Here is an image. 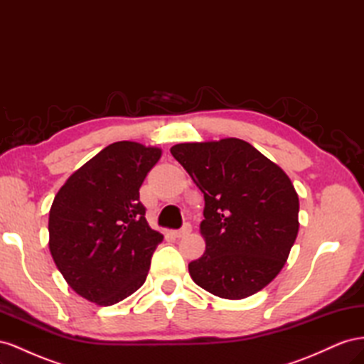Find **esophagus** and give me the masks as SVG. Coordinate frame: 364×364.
<instances>
[{
  "label": "esophagus",
  "instance_id": "1",
  "mask_svg": "<svg viewBox=\"0 0 364 364\" xmlns=\"http://www.w3.org/2000/svg\"><path fill=\"white\" fill-rule=\"evenodd\" d=\"M190 232H191V225L186 223V225H183V228H182L181 230H174L173 235H174L176 238H183L185 235H188Z\"/></svg>",
  "mask_w": 364,
  "mask_h": 364
}]
</instances>
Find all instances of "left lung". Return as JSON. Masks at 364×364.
I'll return each instance as SVG.
<instances>
[{
    "label": "left lung",
    "instance_id": "8db88e82",
    "mask_svg": "<svg viewBox=\"0 0 364 364\" xmlns=\"http://www.w3.org/2000/svg\"><path fill=\"white\" fill-rule=\"evenodd\" d=\"M171 155L205 197V253L193 281L223 299H245L282 270L299 230V197L285 171L238 138L183 142Z\"/></svg>",
    "mask_w": 364,
    "mask_h": 364
}]
</instances>
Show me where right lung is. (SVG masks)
I'll return each instance as SVG.
<instances>
[{"label":"right lung","mask_w":364,"mask_h":364,"mask_svg":"<svg viewBox=\"0 0 364 364\" xmlns=\"http://www.w3.org/2000/svg\"><path fill=\"white\" fill-rule=\"evenodd\" d=\"M162 150L118 141L74 171L50 209V252L70 287L114 305L146 282L164 235L151 229L139 188Z\"/></svg>","instance_id":"obj_1"}]
</instances>
